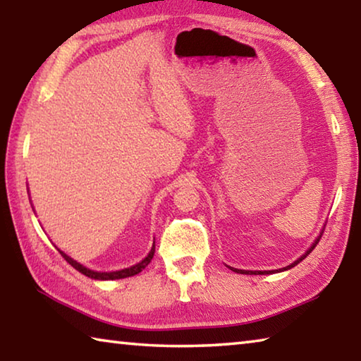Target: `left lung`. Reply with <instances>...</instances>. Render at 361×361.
<instances>
[{"label":"left lung","instance_id":"8db88e82","mask_svg":"<svg viewBox=\"0 0 361 361\" xmlns=\"http://www.w3.org/2000/svg\"><path fill=\"white\" fill-rule=\"evenodd\" d=\"M319 240H320V237H319V239H317L315 240V243H314V245L312 247H310L309 250H307V252H305V255H302L301 256V258H299L298 261H295V262H293V264H290V266H286V267H283V269H279V271H286V269H291V267H295L296 264H298V262H301L304 258H305V256H307L310 252H312V250L315 248V245H317V243H319ZM231 271H234V272H237V274H269L267 271H264V272H262V271H240V269H234V267H231Z\"/></svg>","mask_w":361,"mask_h":361}]
</instances>
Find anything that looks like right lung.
I'll return each instance as SVG.
<instances>
[{"label":"right lung","mask_w":361,"mask_h":361,"mask_svg":"<svg viewBox=\"0 0 361 361\" xmlns=\"http://www.w3.org/2000/svg\"><path fill=\"white\" fill-rule=\"evenodd\" d=\"M60 252V250H59ZM60 255L63 256V258L66 259V262H70V264L76 269V271H79L81 274H84L85 277H90V279H95V280H114V279H126V277H132L135 276V274L142 272L143 269L149 264L152 256H154V245H152L151 252L148 253V256L142 261L138 262V264L132 266L129 269H122V271H116V272H97V271H90V269L84 267L82 264H79V262H76L75 259H71L70 256H66L63 252H60Z\"/></svg>","instance_id":"add662e5"}]
</instances>
